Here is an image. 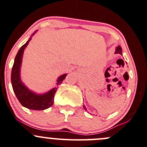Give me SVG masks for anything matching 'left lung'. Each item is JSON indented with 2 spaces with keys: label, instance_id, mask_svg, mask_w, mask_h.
Returning a JSON list of instances; mask_svg holds the SVG:
<instances>
[{
  "label": "left lung",
  "instance_id": "8db88e82",
  "mask_svg": "<svg viewBox=\"0 0 147 147\" xmlns=\"http://www.w3.org/2000/svg\"><path fill=\"white\" fill-rule=\"evenodd\" d=\"M115 53H119V54H121V55H122V48L120 47V46H118V47H116V49H115ZM83 108H84V110L87 111V110H86V108L85 107V106H83Z\"/></svg>",
  "mask_w": 147,
  "mask_h": 147
}]
</instances>
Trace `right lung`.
I'll list each match as a JSON object with an SVG mask.
<instances>
[{
    "instance_id": "obj_1",
    "label": "right lung",
    "mask_w": 147,
    "mask_h": 147,
    "mask_svg": "<svg viewBox=\"0 0 147 147\" xmlns=\"http://www.w3.org/2000/svg\"><path fill=\"white\" fill-rule=\"evenodd\" d=\"M36 32V31L32 34V35L29 38L28 41L26 42V44H24L20 49L15 56V61H14V64L12 68L11 82L12 89H13L17 98L24 107L31 109V110L41 111L49 109L53 104L54 96L58 89V85L63 82V80H65V78H66L67 74L61 75L57 79L56 86L44 94L35 93L33 91L28 89L25 86V84L22 82L20 78V69L23 53H24L25 48L27 47L30 40L32 39V36H34Z\"/></svg>"
}]
</instances>
